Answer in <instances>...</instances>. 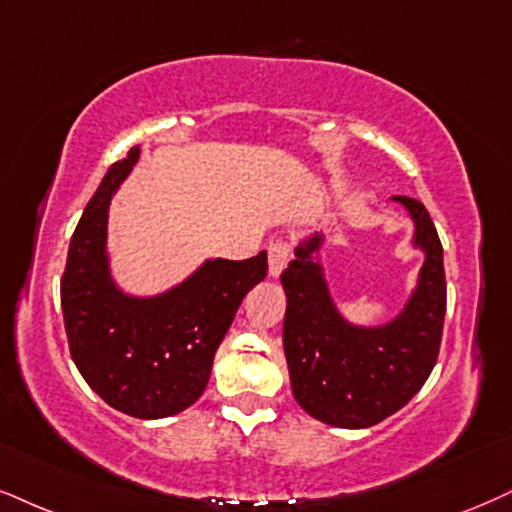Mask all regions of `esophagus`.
I'll use <instances>...</instances> for the list:
<instances>
[{
  "mask_svg": "<svg viewBox=\"0 0 512 512\" xmlns=\"http://www.w3.org/2000/svg\"><path fill=\"white\" fill-rule=\"evenodd\" d=\"M289 258H292V249L287 242H273L268 246V270L270 277H280L282 270L287 268Z\"/></svg>",
  "mask_w": 512,
  "mask_h": 512,
  "instance_id": "1",
  "label": "esophagus"
}]
</instances>
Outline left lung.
Segmentation results:
<instances>
[{"mask_svg": "<svg viewBox=\"0 0 512 512\" xmlns=\"http://www.w3.org/2000/svg\"><path fill=\"white\" fill-rule=\"evenodd\" d=\"M413 220L422 266L406 304L380 325L353 323L339 311L320 251L327 235L301 239L280 282L287 294L285 356L294 399L332 427L377 425L418 394L437 363L446 313L444 249L418 199L391 197Z\"/></svg>", "mask_w": 512, "mask_h": 512, "instance_id": "1", "label": "left lung"}]
</instances>
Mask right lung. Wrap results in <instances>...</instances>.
Returning a JSON list of instances; mask_svg holds the SVG:
<instances>
[{
  "label": "right lung",
  "instance_id": "add662e5",
  "mask_svg": "<svg viewBox=\"0 0 512 512\" xmlns=\"http://www.w3.org/2000/svg\"><path fill=\"white\" fill-rule=\"evenodd\" d=\"M137 159L132 147L87 201L68 246L61 308L73 363L92 391L125 415L159 420L204 394L239 304L266 280L268 256L206 258L166 292H125L111 270L109 206Z\"/></svg>",
  "mask_w": 512,
  "mask_h": 512
}]
</instances>
